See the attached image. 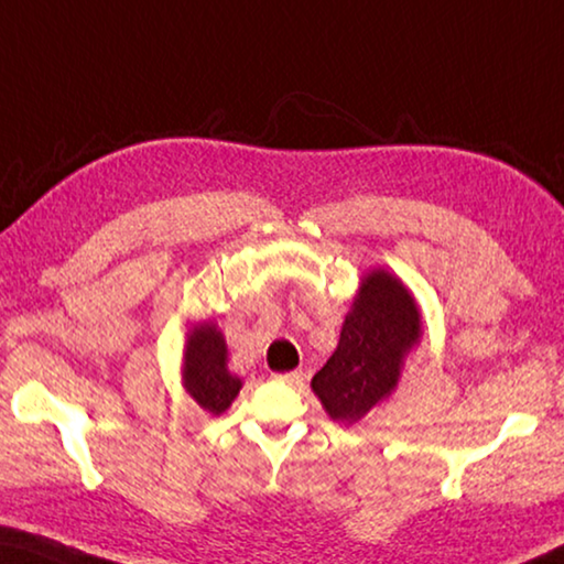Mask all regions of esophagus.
<instances>
[{
	"mask_svg": "<svg viewBox=\"0 0 564 564\" xmlns=\"http://www.w3.org/2000/svg\"><path fill=\"white\" fill-rule=\"evenodd\" d=\"M303 378H305L303 370H291V373H275L273 376V380H281V383H289V386H301Z\"/></svg>",
	"mask_w": 564,
	"mask_h": 564,
	"instance_id": "34e87169",
	"label": "esophagus"
}]
</instances>
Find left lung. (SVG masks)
Listing matches in <instances>:
<instances>
[{"label": "left lung", "instance_id": "8db88e82", "mask_svg": "<svg viewBox=\"0 0 564 564\" xmlns=\"http://www.w3.org/2000/svg\"><path fill=\"white\" fill-rule=\"evenodd\" d=\"M420 338L423 318L408 285L386 269L362 275L338 346L311 380V390L328 417L356 425L393 395Z\"/></svg>", "mask_w": 564, "mask_h": 564}]
</instances>
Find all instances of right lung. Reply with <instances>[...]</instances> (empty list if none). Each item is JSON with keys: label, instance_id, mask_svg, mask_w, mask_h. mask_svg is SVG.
Returning <instances> with one entry per match:
<instances>
[{"label": "right lung", "instance_id": "add662e5", "mask_svg": "<svg viewBox=\"0 0 564 564\" xmlns=\"http://www.w3.org/2000/svg\"><path fill=\"white\" fill-rule=\"evenodd\" d=\"M181 383L196 405L212 415L226 413L243 386V380L228 370L226 338L212 318L188 323Z\"/></svg>", "mask_w": 564, "mask_h": 564}]
</instances>
